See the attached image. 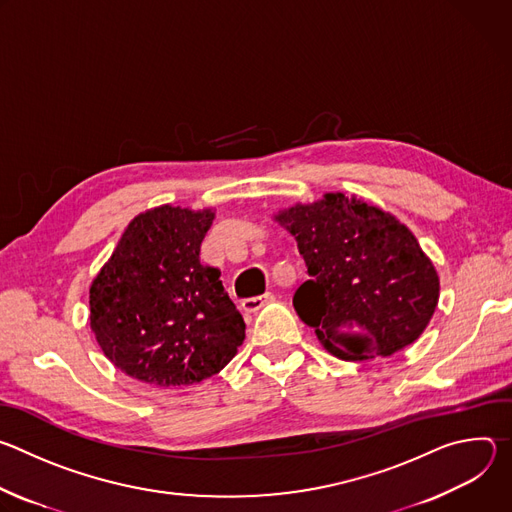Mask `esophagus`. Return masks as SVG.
<instances>
[{"instance_id": "34e87169", "label": "esophagus", "mask_w": 512, "mask_h": 512, "mask_svg": "<svg viewBox=\"0 0 512 512\" xmlns=\"http://www.w3.org/2000/svg\"><path fill=\"white\" fill-rule=\"evenodd\" d=\"M269 302H275V294H273V291H265V294L259 296V298L243 300V302H241V310L247 312V314H255V312H259V310H261L265 304H269Z\"/></svg>"}]
</instances>
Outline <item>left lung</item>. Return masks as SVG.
Wrapping results in <instances>:
<instances>
[{
  "label": "left lung",
  "mask_w": 512,
  "mask_h": 512,
  "mask_svg": "<svg viewBox=\"0 0 512 512\" xmlns=\"http://www.w3.org/2000/svg\"><path fill=\"white\" fill-rule=\"evenodd\" d=\"M312 279L294 294L298 316L344 360L391 356L413 344L440 298V279L395 216L344 194L277 216Z\"/></svg>",
  "instance_id": "obj_1"
}]
</instances>
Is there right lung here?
Returning <instances> with one entry per match:
<instances>
[{"instance_id":"obj_1","label":"right lung","mask_w":512,"mask_h":512,"mask_svg":"<svg viewBox=\"0 0 512 512\" xmlns=\"http://www.w3.org/2000/svg\"><path fill=\"white\" fill-rule=\"evenodd\" d=\"M214 212L160 206L135 216L91 285V328L119 371L152 387H190L221 369L245 322L221 271L200 263Z\"/></svg>"}]
</instances>
